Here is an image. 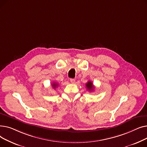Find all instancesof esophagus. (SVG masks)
Returning a JSON list of instances; mask_svg holds the SVG:
<instances>
[{"label":"esophagus","instance_id":"esophagus-1","mask_svg":"<svg viewBox=\"0 0 147 147\" xmlns=\"http://www.w3.org/2000/svg\"><path fill=\"white\" fill-rule=\"evenodd\" d=\"M69 81L71 83H75V79H69Z\"/></svg>","mask_w":147,"mask_h":147}]
</instances>
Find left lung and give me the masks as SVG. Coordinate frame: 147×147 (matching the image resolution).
Masks as SVG:
<instances>
[{
  "mask_svg": "<svg viewBox=\"0 0 147 147\" xmlns=\"http://www.w3.org/2000/svg\"><path fill=\"white\" fill-rule=\"evenodd\" d=\"M86 86L87 88V89L89 90V91H93L94 89V85H93V83H92L90 81H89L86 84Z\"/></svg>",
  "mask_w": 147,
  "mask_h": 147,
  "instance_id": "left-lung-1",
  "label": "left lung"
}]
</instances>
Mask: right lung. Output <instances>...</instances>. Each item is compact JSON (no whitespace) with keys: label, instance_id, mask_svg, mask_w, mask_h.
I'll list each match as a JSON object with an SVG mask.
<instances>
[{"label":"right lung","instance_id":"1","mask_svg":"<svg viewBox=\"0 0 147 147\" xmlns=\"http://www.w3.org/2000/svg\"><path fill=\"white\" fill-rule=\"evenodd\" d=\"M52 87L55 89V88H57V86H58V83H52Z\"/></svg>","mask_w":147,"mask_h":147}]
</instances>
